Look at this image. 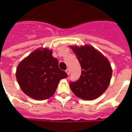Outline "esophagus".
Wrapping results in <instances>:
<instances>
[{"mask_svg": "<svg viewBox=\"0 0 132 132\" xmlns=\"http://www.w3.org/2000/svg\"><path fill=\"white\" fill-rule=\"evenodd\" d=\"M66 72L67 73V74L68 75H70V69H67V70H66Z\"/></svg>", "mask_w": 132, "mask_h": 132, "instance_id": "esophagus-1", "label": "esophagus"}]
</instances>
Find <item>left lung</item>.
Returning <instances> with one entry per match:
<instances>
[{"label":"left lung","mask_w":132,"mask_h":132,"mask_svg":"<svg viewBox=\"0 0 132 132\" xmlns=\"http://www.w3.org/2000/svg\"><path fill=\"white\" fill-rule=\"evenodd\" d=\"M81 66L80 77L70 82L73 93L85 100H93L107 90L112 77L111 66L107 57L89 45L71 46Z\"/></svg>","instance_id":"8db88e82"}]
</instances>
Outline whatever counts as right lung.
I'll list each match as a JSON object with an SVG mask.
<instances>
[{"mask_svg": "<svg viewBox=\"0 0 132 132\" xmlns=\"http://www.w3.org/2000/svg\"><path fill=\"white\" fill-rule=\"evenodd\" d=\"M58 64L51 50L45 48L34 50L20 62L16 68V77L22 91L37 100L51 97L60 80L68 77Z\"/></svg>", "mask_w": 132, "mask_h": 132, "instance_id": "add662e5", "label": "right lung"}]
</instances>
